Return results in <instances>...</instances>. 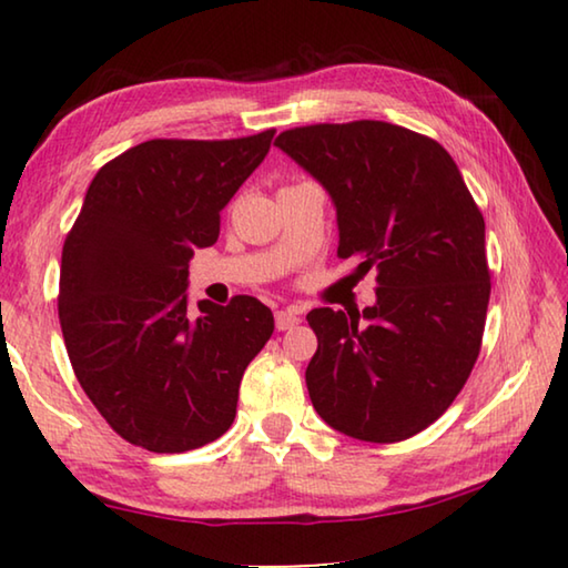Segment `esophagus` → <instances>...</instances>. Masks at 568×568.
I'll return each instance as SVG.
<instances>
[{"label": "esophagus", "mask_w": 568, "mask_h": 568, "mask_svg": "<svg viewBox=\"0 0 568 568\" xmlns=\"http://www.w3.org/2000/svg\"><path fill=\"white\" fill-rule=\"evenodd\" d=\"M301 323V313L295 307H283V311L275 313V328L277 331H291L295 325Z\"/></svg>", "instance_id": "obj_1"}]
</instances>
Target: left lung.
<instances>
[{"label": "left lung", "instance_id": "obj_1", "mask_svg": "<svg viewBox=\"0 0 568 568\" xmlns=\"http://www.w3.org/2000/svg\"><path fill=\"white\" fill-rule=\"evenodd\" d=\"M275 148L328 192L338 255L378 283L363 313H307L313 408L371 444L416 436L470 376L491 295L486 225L460 170L436 140L381 120L295 128Z\"/></svg>", "mask_w": 568, "mask_h": 568}]
</instances>
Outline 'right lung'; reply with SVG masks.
<instances>
[{"mask_svg": "<svg viewBox=\"0 0 568 568\" xmlns=\"http://www.w3.org/2000/svg\"><path fill=\"white\" fill-rule=\"evenodd\" d=\"M240 140H148L90 182L62 247L60 325L102 418L155 454L213 444L233 426L247 363L273 335L250 295L190 313L187 263L220 235V213L271 150Z\"/></svg>", "mask_w": 568, "mask_h": 568, "instance_id": "add662e5", "label": "right lung"}]
</instances>
